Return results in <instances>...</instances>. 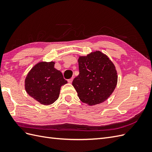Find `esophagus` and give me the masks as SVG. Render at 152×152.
<instances>
[{"label":"esophagus","instance_id":"obj_1","mask_svg":"<svg viewBox=\"0 0 152 152\" xmlns=\"http://www.w3.org/2000/svg\"><path fill=\"white\" fill-rule=\"evenodd\" d=\"M73 78H71V79H68V83H70V84H71L72 82V81H73Z\"/></svg>","mask_w":152,"mask_h":152}]
</instances>
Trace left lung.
Segmentation results:
<instances>
[{
	"mask_svg": "<svg viewBox=\"0 0 152 152\" xmlns=\"http://www.w3.org/2000/svg\"><path fill=\"white\" fill-rule=\"evenodd\" d=\"M79 75L72 85L81 102L89 106L107 100L115 89L118 76L114 64L99 50L79 56Z\"/></svg>",
	"mask_w": 152,
	"mask_h": 152,
	"instance_id": "1",
	"label": "left lung"
}]
</instances>
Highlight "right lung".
<instances>
[{
	"mask_svg": "<svg viewBox=\"0 0 152 152\" xmlns=\"http://www.w3.org/2000/svg\"><path fill=\"white\" fill-rule=\"evenodd\" d=\"M55 62L41 61L32 68L25 80L26 93L40 104L49 105L58 99L61 87L67 83Z\"/></svg>",
	"mask_w": 152,
	"mask_h": 152,
	"instance_id": "1",
	"label": "right lung"
}]
</instances>
